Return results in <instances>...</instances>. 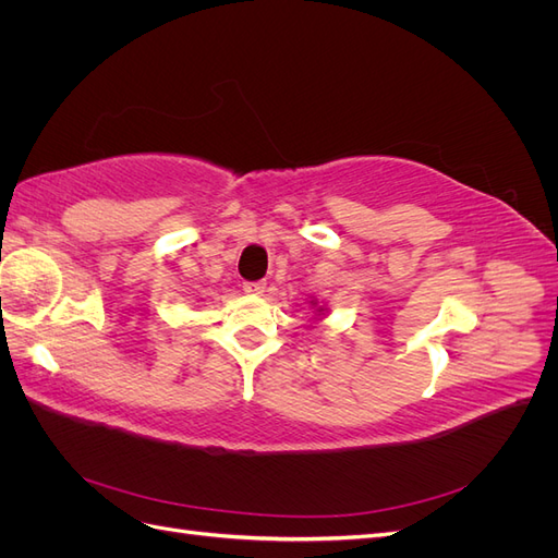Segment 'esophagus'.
<instances>
[{"label":"esophagus","mask_w":558,"mask_h":558,"mask_svg":"<svg viewBox=\"0 0 558 558\" xmlns=\"http://www.w3.org/2000/svg\"><path fill=\"white\" fill-rule=\"evenodd\" d=\"M242 291H244L246 295H263V293H265V283H263V281H244Z\"/></svg>","instance_id":"34e87169"}]
</instances>
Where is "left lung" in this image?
I'll return each mask as SVG.
<instances>
[{"label": "left lung", "mask_w": 558, "mask_h": 558, "mask_svg": "<svg viewBox=\"0 0 558 558\" xmlns=\"http://www.w3.org/2000/svg\"><path fill=\"white\" fill-rule=\"evenodd\" d=\"M310 305H312V310H314L318 316L326 312V307H320V305H318V300H310Z\"/></svg>", "instance_id": "left-lung-1"}]
</instances>
